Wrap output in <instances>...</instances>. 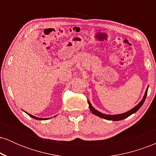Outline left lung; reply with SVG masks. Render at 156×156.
Instances as JSON below:
<instances>
[{
    "instance_id": "obj_1",
    "label": "left lung",
    "mask_w": 156,
    "mask_h": 156,
    "mask_svg": "<svg viewBox=\"0 0 156 156\" xmlns=\"http://www.w3.org/2000/svg\"><path fill=\"white\" fill-rule=\"evenodd\" d=\"M147 89H148V87H147V88L145 94H144V97H143L142 100H141V101L139 102V104H137L135 107H134V108H133L132 109H130V110L128 111V112L122 113V114H115V115H109V114H103V113L98 112V111H97L96 109L92 106V104H91V103H90V102H89V101H87V102H88V104L89 105V109H90V111H91V112H92V114H95L96 116H98V117H101V118H103V119H108V120L119 121V120H122V119H125V118H127L128 117H129V116L131 115V114H133L135 112H136L137 111L141 108V105H143V103H144V101H145V99H146L147 94Z\"/></svg>"
}]
</instances>
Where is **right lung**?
I'll use <instances>...</instances> for the list:
<instances>
[{
  "mask_svg": "<svg viewBox=\"0 0 156 156\" xmlns=\"http://www.w3.org/2000/svg\"><path fill=\"white\" fill-rule=\"evenodd\" d=\"M27 114H28V115L30 116V117H32V118H34V119H38V120H46V119H48V118H40V117H34V116H33V115H31V114H28V113H27V112H26Z\"/></svg>",
  "mask_w": 156,
  "mask_h": 156,
  "instance_id": "add662e5",
  "label": "right lung"
}]
</instances>
